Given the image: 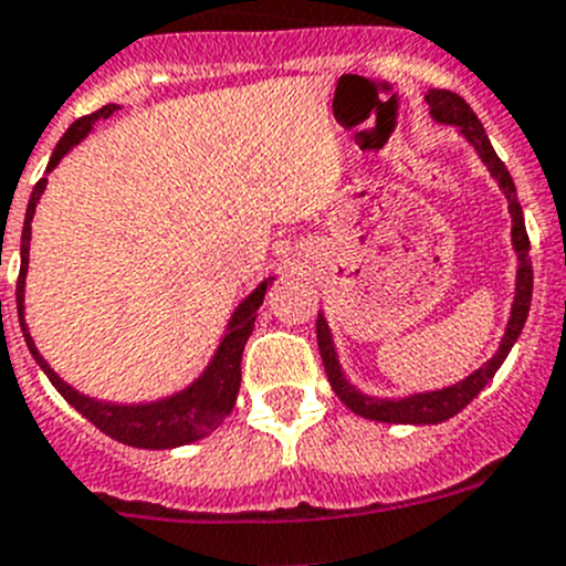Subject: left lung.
Segmentation results:
<instances>
[{
  "label": "left lung",
  "mask_w": 566,
  "mask_h": 566,
  "mask_svg": "<svg viewBox=\"0 0 566 566\" xmlns=\"http://www.w3.org/2000/svg\"><path fill=\"white\" fill-rule=\"evenodd\" d=\"M426 102H429L431 115H434L440 124H453L462 129V135L468 137L473 149L479 151L481 160L486 163V168L492 171V177L497 179V185L503 188L509 199V212H512V238H514V249L520 254V271H517V295H514V306H512V321H509L506 334H503V343L497 348V354L486 361L484 367L468 376L464 381L453 384L448 389H437V392H422V395H411V398L403 400H378V398H367V395L356 392L348 381L343 378L337 365V356H334V345H332V334H328L326 321L317 315V348H321V359L323 367H326V376L332 389L337 392V398L348 406L350 411L356 415L367 417V420H378V422H415V426H422V422H442L448 417L459 415L481 389L486 387L492 376L497 373V367L503 365V359L512 350L514 339L520 337L525 326V317H528L531 310V290H534V268H531V240L528 232H525V221H523V207H520L517 190H514L512 177H509L506 166H503L501 157L495 155L492 149L490 137H486L484 126H481L479 115L470 109V104L464 102L459 93L453 91H434L426 93Z\"/></svg>",
  "instance_id": "obj_1"
}]
</instances>
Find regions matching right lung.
<instances>
[{
	"instance_id": "right-lung-1",
	"label": "right lung",
	"mask_w": 566,
	"mask_h": 566,
	"mask_svg": "<svg viewBox=\"0 0 566 566\" xmlns=\"http://www.w3.org/2000/svg\"><path fill=\"white\" fill-rule=\"evenodd\" d=\"M115 104H104L102 109L91 115H82L74 124L69 126L63 137H60L57 149H54L52 160H49V171L60 163V157L71 149L74 144H80L82 137L91 132V126L98 118H109L115 113ZM43 188H46V179H38V185L32 188L30 205H27L24 216V232H21V271H19V284H15V306H19V321L21 332H24L27 345H30L32 356H35L38 365L43 367V373L49 376V381L57 387V392L80 411L85 420H91L98 431H104L113 440L124 442L132 448H177L188 446V442L201 440L210 431H216L223 420L232 411L234 398H238L240 389V359H243L245 339L254 332V317L260 310L262 298H265L268 282H262L243 304L238 306V312L232 315L229 323V332L223 334L221 348H218L216 359L207 367L205 376L188 387L185 392L174 395L168 400H157V403L146 406H113L102 403V400H93L80 395L76 389H71L69 384L60 381L57 373L46 365L41 354H38L35 343H32L30 332L24 326V276H27V260H30V223L35 216V205L41 199Z\"/></svg>"
}]
</instances>
